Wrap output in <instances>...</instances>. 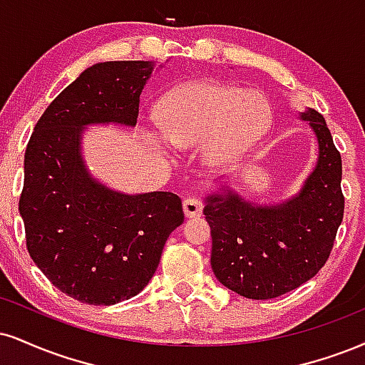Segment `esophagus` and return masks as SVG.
Listing matches in <instances>:
<instances>
[{
    "label": "esophagus",
    "mask_w": 365,
    "mask_h": 365,
    "mask_svg": "<svg viewBox=\"0 0 365 365\" xmlns=\"http://www.w3.org/2000/svg\"><path fill=\"white\" fill-rule=\"evenodd\" d=\"M183 212L187 217H199L202 214V202L197 197H187L183 200Z\"/></svg>",
    "instance_id": "34e87169"
}]
</instances>
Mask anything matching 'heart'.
<instances>
[{
	"label": "heart",
	"mask_w": 365,
	"mask_h": 365,
	"mask_svg": "<svg viewBox=\"0 0 365 365\" xmlns=\"http://www.w3.org/2000/svg\"><path fill=\"white\" fill-rule=\"evenodd\" d=\"M166 144L175 151L202 146L205 168L222 171L235 166L270 124V105L262 93L212 81L187 83L166 93L156 108ZM151 146L165 151L155 134Z\"/></svg>",
	"instance_id": "b5f03b06"
}]
</instances>
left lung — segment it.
I'll list each match as a JSON object with an SVG mask.
<instances>
[{"label": "left lung", "mask_w": 365, "mask_h": 365, "mask_svg": "<svg viewBox=\"0 0 365 365\" xmlns=\"http://www.w3.org/2000/svg\"><path fill=\"white\" fill-rule=\"evenodd\" d=\"M318 138V163L301 192L277 205H255L225 185L205 199L210 265L225 287L272 299L313 279L330 257L345 199L341 156L319 112H302Z\"/></svg>", "instance_id": "left-lung-1"}]
</instances>
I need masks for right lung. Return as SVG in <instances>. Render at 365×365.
<instances>
[{
	"label": "right lung",
	"mask_w": 365,
	"mask_h": 365,
	"mask_svg": "<svg viewBox=\"0 0 365 365\" xmlns=\"http://www.w3.org/2000/svg\"><path fill=\"white\" fill-rule=\"evenodd\" d=\"M149 61H108L85 69L56 96L30 135L19 210L27 250L61 292L108 306L146 287L163 247L183 222L171 192L127 195L88 173L83 127H134Z\"/></svg>",
	"instance_id": "right-lung-1"
}]
</instances>
